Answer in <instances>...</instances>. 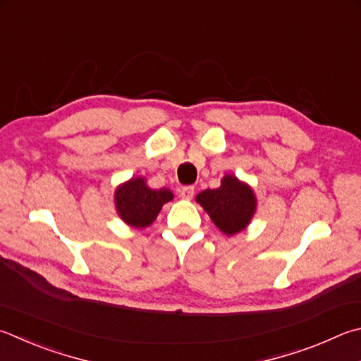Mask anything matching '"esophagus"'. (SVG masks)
<instances>
[{
    "instance_id": "1",
    "label": "esophagus",
    "mask_w": 361,
    "mask_h": 361,
    "mask_svg": "<svg viewBox=\"0 0 361 361\" xmlns=\"http://www.w3.org/2000/svg\"><path fill=\"white\" fill-rule=\"evenodd\" d=\"M180 195H181L183 199L191 200V199L194 197V188H192V186H183V188L180 189Z\"/></svg>"
}]
</instances>
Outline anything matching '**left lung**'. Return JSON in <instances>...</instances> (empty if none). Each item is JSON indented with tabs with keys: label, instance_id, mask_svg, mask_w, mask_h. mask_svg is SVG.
I'll return each mask as SVG.
<instances>
[{
	"label": "left lung",
	"instance_id": "8db88e82",
	"mask_svg": "<svg viewBox=\"0 0 361 361\" xmlns=\"http://www.w3.org/2000/svg\"><path fill=\"white\" fill-rule=\"evenodd\" d=\"M195 200L227 237L245 231L257 208L252 188L233 175H226L218 189H205Z\"/></svg>",
	"mask_w": 361,
	"mask_h": 361
}]
</instances>
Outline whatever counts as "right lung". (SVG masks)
Listing matches in <instances>:
<instances>
[{
    "mask_svg": "<svg viewBox=\"0 0 361 361\" xmlns=\"http://www.w3.org/2000/svg\"><path fill=\"white\" fill-rule=\"evenodd\" d=\"M173 199L170 189H152L145 178H130L115 191V208L120 218L128 226L145 228L158 218L164 203Z\"/></svg>",
    "mask_w": 361,
    "mask_h": 361,
    "instance_id": "right-lung-1",
    "label": "right lung"
}]
</instances>
